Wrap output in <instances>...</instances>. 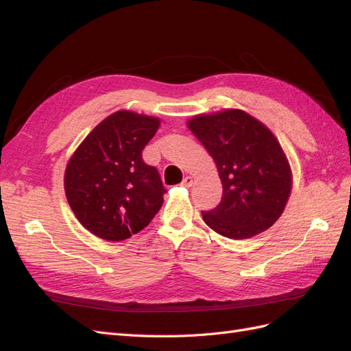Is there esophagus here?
<instances>
[{
  "label": "esophagus",
  "mask_w": 351,
  "mask_h": 351,
  "mask_svg": "<svg viewBox=\"0 0 351 351\" xmlns=\"http://www.w3.org/2000/svg\"><path fill=\"white\" fill-rule=\"evenodd\" d=\"M192 184H193V178L190 177V176L184 177V180L182 182V186H184V187H192Z\"/></svg>",
  "instance_id": "obj_1"
}]
</instances>
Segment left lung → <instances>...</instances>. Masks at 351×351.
<instances>
[{
    "mask_svg": "<svg viewBox=\"0 0 351 351\" xmlns=\"http://www.w3.org/2000/svg\"><path fill=\"white\" fill-rule=\"evenodd\" d=\"M187 127L215 161L222 183L221 204L202 212L205 224L234 240L272 227L293 187L290 162L275 134L237 108L195 115Z\"/></svg>",
    "mask_w": 351,
    "mask_h": 351,
    "instance_id": "1",
    "label": "left lung"
}]
</instances>
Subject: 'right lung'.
Listing matches in <instances>:
<instances>
[{
	"label": "right lung",
	"mask_w": 351,
	"mask_h": 351,
	"mask_svg": "<svg viewBox=\"0 0 351 351\" xmlns=\"http://www.w3.org/2000/svg\"><path fill=\"white\" fill-rule=\"evenodd\" d=\"M159 124L158 117L115 111L70 156L66 197L73 214L93 236L107 241L129 239L161 208L165 189L158 169L142 159Z\"/></svg>",
	"instance_id": "obj_1"
}]
</instances>
